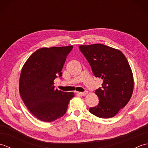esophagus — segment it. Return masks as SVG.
<instances>
[{
  "instance_id": "1",
  "label": "esophagus",
  "mask_w": 148,
  "mask_h": 148,
  "mask_svg": "<svg viewBox=\"0 0 148 148\" xmlns=\"http://www.w3.org/2000/svg\"><path fill=\"white\" fill-rule=\"evenodd\" d=\"M87 93H88V92L85 91V92H77V94H79V95H80L81 96H84L86 95Z\"/></svg>"
}]
</instances>
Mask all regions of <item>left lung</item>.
Returning <instances> with one entry per match:
<instances>
[{
	"instance_id": "obj_1",
	"label": "left lung",
	"mask_w": 148,
	"mask_h": 148,
	"mask_svg": "<svg viewBox=\"0 0 148 148\" xmlns=\"http://www.w3.org/2000/svg\"><path fill=\"white\" fill-rule=\"evenodd\" d=\"M96 77L103 79L95 90L99 104L89 111L101 118L114 116L129 101L134 90V77L127 59L121 51L102 44L79 46Z\"/></svg>"
}]
</instances>
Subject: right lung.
I'll return each mask as SVG.
<instances>
[{
	"mask_svg": "<svg viewBox=\"0 0 148 148\" xmlns=\"http://www.w3.org/2000/svg\"><path fill=\"white\" fill-rule=\"evenodd\" d=\"M73 46L42 48L34 52L22 68L20 93L25 104L37 118L51 122L67 111L73 92L55 89L54 80L62 76L66 58Z\"/></svg>",
	"mask_w": 148,
	"mask_h": 148,
	"instance_id": "obj_1",
	"label": "right lung"
}]
</instances>
